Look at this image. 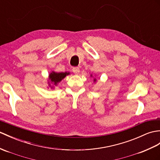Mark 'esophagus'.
<instances>
[{"mask_svg":"<svg viewBox=\"0 0 160 160\" xmlns=\"http://www.w3.org/2000/svg\"><path fill=\"white\" fill-rule=\"evenodd\" d=\"M72 71L74 73L78 74V73H79V72H80V68H78V67H75V68H73L72 69Z\"/></svg>","mask_w":160,"mask_h":160,"instance_id":"esophagus-1","label":"esophagus"}]
</instances>
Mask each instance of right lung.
<instances>
[{
  "label": "right lung",
  "instance_id": "right-lung-1",
  "mask_svg": "<svg viewBox=\"0 0 160 160\" xmlns=\"http://www.w3.org/2000/svg\"><path fill=\"white\" fill-rule=\"evenodd\" d=\"M69 73H55L52 72L50 74L49 76V78L51 80V81L54 84H57L59 82H61L62 79L64 78L66 76V75H68Z\"/></svg>",
  "mask_w": 160,
  "mask_h": 160
}]
</instances>
